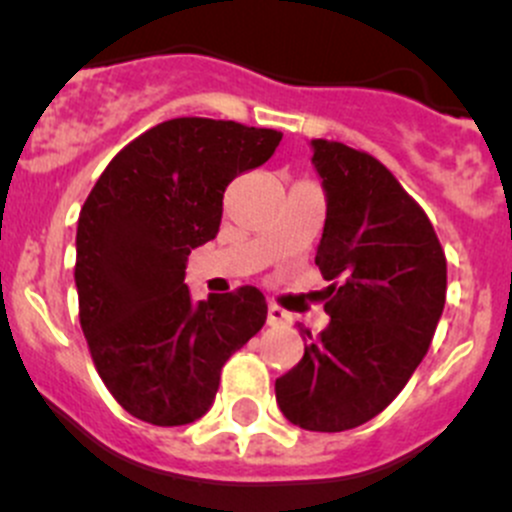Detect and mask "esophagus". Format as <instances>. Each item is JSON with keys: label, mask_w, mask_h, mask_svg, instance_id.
Wrapping results in <instances>:
<instances>
[{"label": "esophagus", "mask_w": 512, "mask_h": 512, "mask_svg": "<svg viewBox=\"0 0 512 512\" xmlns=\"http://www.w3.org/2000/svg\"><path fill=\"white\" fill-rule=\"evenodd\" d=\"M291 320H293L291 313H286L281 305L268 303V325H288Z\"/></svg>", "instance_id": "esophagus-1"}]
</instances>
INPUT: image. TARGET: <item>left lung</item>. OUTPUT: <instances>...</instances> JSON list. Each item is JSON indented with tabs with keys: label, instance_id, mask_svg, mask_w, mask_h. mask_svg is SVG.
I'll return each mask as SVG.
<instances>
[{
	"label": "left lung",
	"instance_id": "1",
	"mask_svg": "<svg viewBox=\"0 0 512 512\" xmlns=\"http://www.w3.org/2000/svg\"><path fill=\"white\" fill-rule=\"evenodd\" d=\"M310 147L328 197L315 263L335 281L330 325L276 379V402L291 424L333 434L384 412L424 360L444 313L446 256L424 209L377 157L333 140Z\"/></svg>",
	"mask_w": 512,
	"mask_h": 512
}]
</instances>
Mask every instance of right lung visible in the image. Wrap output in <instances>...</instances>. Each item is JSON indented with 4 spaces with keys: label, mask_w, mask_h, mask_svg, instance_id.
I'll use <instances>...</instances> for the list:
<instances>
[{
    "label": "right lung",
    "mask_w": 512,
    "mask_h": 512,
    "mask_svg": "<svg viewBox=\"0 0 512 512\" xmlns=\"http://www.w3.org/2000/svg\"><path fill=\"white\" fill-rule=\"evenodd\" d=\"M281 138L234 120H165L110 160L83 204L78 318L108 392L147 424L207 414L224 362L266 323L258 288L194 303L184 268L217 236L231 179L263 165Z\"/></svg>",
    "instance_id": "obj_1"
}]
</instances>
